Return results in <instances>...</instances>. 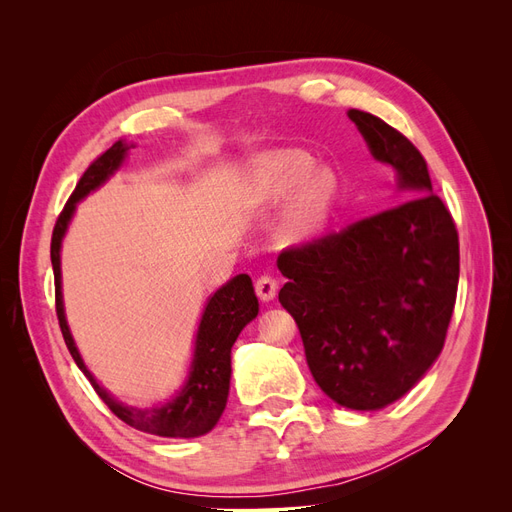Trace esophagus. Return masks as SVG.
I'll return each mask as SVG.
<instances>
[{
    "instance_id": "1",
    "label": "esophagus",
    "mask_w": 512,
    "mask_h": 512,
    "mask_svg": "<svg viewBox=\"0 0 512 512\" xmlns=\"http://www.w3.org/2000/svg\"><path fill=\"white\" fill-rule=\"evenodd\" d=\"M256 294L260 301H273L277 294V282L271 275H262L256 280Z\"/></svg>"
}]
</instances>
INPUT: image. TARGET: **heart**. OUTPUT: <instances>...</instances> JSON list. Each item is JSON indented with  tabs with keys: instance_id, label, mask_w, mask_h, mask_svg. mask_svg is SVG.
I'll return each instance as SVG.
<instances>
[{
	"instance_id": "heart-1",
	"label": "heart",
	"mask_w": 512,
	"mask_h": 512,
	"mask_svg": "<svg viewBox=\"0 0 512 512\" xmlns=\"http://www.w3.org/2000/svg\"><path fill=\"white\" fill-rule=\"evenodd\" d=\"M316 160L305 151L288 149L265 160L267 196L273 200L288 198L303 188L294 200L284 232L290 241H307L327 226L337 196V175L331 168H318Z\"/></svg>"
}]
</instances>
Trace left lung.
I'll list each match as a JSON object with an SVG mask.
<instances>
[{"label": "left lung", "instance_id": "1", "mask_svg": "<svg viewBox=\"0 0 512 512\" xmlns=\"http://www.w3.org/2000/svg\"><path fill=\"white\" fill-rule=\"evenodd\" d=\"M348 117L371 156L395 170L404 203L284 250L280 303L297 322L320 389L344 408L380 410L444 348L459 237L421 151L376 115L350 108Z\"/></svg>", "mask_w": 512, "mask_h": 512}]
</instances>
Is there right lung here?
Wrapping results in <instances>:
<instances>
[{
	"mask_svg": "<svg viewBox=\"0 0 512 512\" xmlns=\"http://www.w3.org/2000/svg\"><path fill=\"white\" fill-rule=\"evenodd\" d=\"M132 147V143L117 141L111 149H106L98 160L91 162L81 181L76 183L64 211L59 213L51 239V262L55 273V305L59 327L61 333H64L66 346L72 354L74 363L79 365V369L87 376V380L94 386V391L100 395L104 404L111 408V412L119 416L123 423H128L138 431L153 433V436L162 438H198L209 433L215 427V423L220 421L230 389L232 344L237 342V337L245 324H250L258 316V299L250 275L241 273L237 277H232L230 282H226L220 290H215L207 299L203 316H200L198 322L194 356L188 378H185L183 386L173 399H168L166 404L153 408H136L123 404V401L108 393L102 384H98L94 374H91L81 359V352L74 344V337L70 333L64 312V294H61V241L66 237L68 224L76 211V203H81L85 196H89L111 179L115 175V170H119L123 160H126Z\"/></svg>",
	"mask_w": 512,
	"mask_h": 512,
	"instance_id": "right-lung-1",
	"label": "right lung"
}]
</instances>
